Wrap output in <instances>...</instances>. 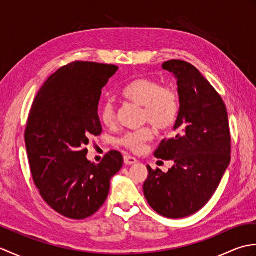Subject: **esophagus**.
<instances>
[{"mask_svg":"<svg viewBox=\"0 0 256 256\" xmlns=\"http://www.w3.org/2000/svg\"><path fill=\"white\" fill-rule=\"evenodd\" d=\"M135 162H138V160H136V158H134V157L128 156V155H125L124 156V164L125 165L130 166V165L135 164Z\"/></svg>","mask_w":256,"mask_h":256,"instance_id":"obj_1","label":"esophagus"}]
</instances>
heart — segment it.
<instances>
[{"instance_id":"1","label":"heart","mask_w":256,"mask_h":256,"mask_svg":"<svg viewBox=\"0 0 256 256\" xmlns=\"http://www.w3.org/2000/svg\"><path fill=\"white\" fill-rule=\"evenodd\" d=\"M124 99L143 108V123H150L158 132H167L176 124L179 116V99L176 91L170 86H162L160 81L148 77L132 80L122 90ZM99 116L106 126H113L116 118V108L112 100L101 104ZM154 136L150 128H144L123 135L120 144L138 153L145 144Z\"/></svg>"}]
</instances>
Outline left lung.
<instances>
[{"mask_svg":"<svg viewBox=\"0 0 256 256\" xmlns=\"http://www.w3.org/2000/svg\"><path fill=\"white\" fill-rule=\"evenodd\" d=\"M162 69L177 79L180 106L176 134L154 155L174 166L167 172L148 166L143 190L157 214L179 219L199 211L216 192L230 164L231 136L224 102L197 68L174 59Z\"/></svg>","mask_w":256,"mask_h":256,"instance_id":"left-lung-1","label":"left lung"}]
</instances>
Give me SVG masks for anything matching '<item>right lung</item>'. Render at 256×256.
I'll list each match as a JSON object with an SVG mask.
<instances>
[{
  "label": "right lung",
  "mask_w": 256,
  "mask_h": 256,
  "mask_svg": "<svg viewBox=\"0 0 256 256\" xmlns=\"http://www.w3.org/2000/svg\"><path fill=\"white\" fill-rule=\"evenodd\" d=\"M114 64L74 62L46 80L30 108L25 144L30 172L48 206L69 219L89 218L108 198L123 156L110 150L99 164L86 160L91 138L102 132L101 90Z\"/></svg>",
  "instance_id": "right-lung-1"
}]
</instances>
